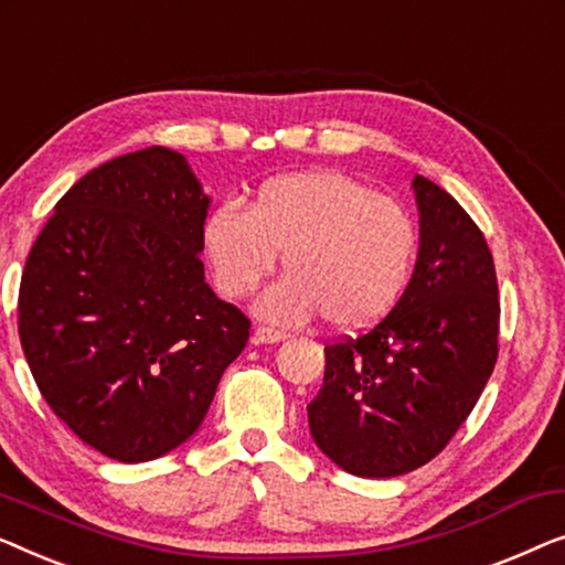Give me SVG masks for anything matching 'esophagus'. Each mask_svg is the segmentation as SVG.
Wrapping results in <instances>:
<instances>
[{
	"instance_id": "1",
	"label": "esophagus",
	"mask_w": 565,
	"mask_h": 565,
	"mask_svg": "<svg viewBox=\"0 0 565 565\" xmlns=\"http://www.w3.org/2000/svg\"><path fill=\"white\" fill-rule=\"evenodd\" d=\"M289 335H286L284 330H276V328H268V324H260V328L256 330V343H281V340H286Z\"/></svg>"
}]
</instances>
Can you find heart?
I'll return each mask as SVG.
<instances>
[{
    "mask_svg": "<svg viewBox=\"0 0 565 565\" xmlns=\"http://www.w3.org/2000/svg\"><path fill=\"white\" fill-rule=\"evenodd\" d=\"M202 250L214 284L243 299L284 253L289 274L268 286L258 312L299 324L324 315L361 330L392 312L417 256L409 212L340 171L284 173L260 184L248 210L222 202L206 214Z\"/></svg>",
    "mask_w": 565,
    "mask_h": 565,
    "instance_id": "heart-1",
    "label": "heart"
}]
</instances>
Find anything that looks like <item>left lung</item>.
I'll return each instance as SVG.
<instances>
[{"label": "left lung", "instance_id": "obj_1", "mask_svg": "<svg viewBox=\"0 0 565 565\" xmlns=\"http://www.w3.org/2000/svg\"><path fill=\"white\" fill-rule=\"evenodd\" d=\"M419 256L384 320L324 345L309 430L353 476L388 479L452 440L499 355V286L487 237L452 196L417 177Z\"/></svg>", "mask_w": 565, "mask_h": 565}]
</instances>
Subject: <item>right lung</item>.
I'll return each mask as SVG.
<instances>
[{"mask_svg":"<svg viewBox=\"0 0 565 565\" xmlns=\"http://www.w3.org/2000/svg\"><path fill=\"white\" fill-rule=\"evenodd\" d=\"M206 206L184 156H120L61 196L22 271L18 330L43 399L122 463L192 438L250 338L204 281Z\"/></svg>","mask_w":565,"mask_h":565,"instance_id":"obj_1","label":"right lung"}]
</instances>
